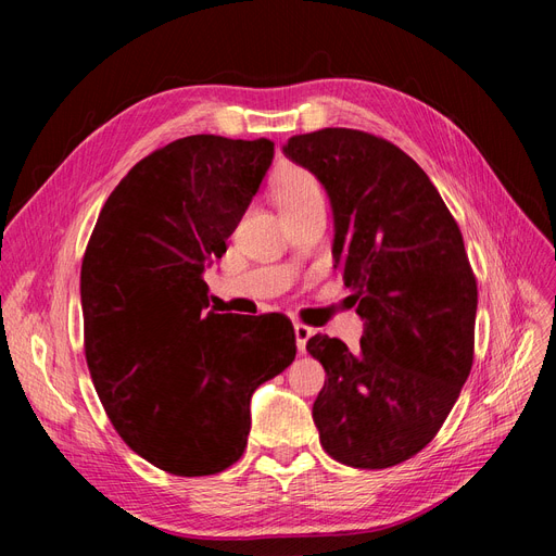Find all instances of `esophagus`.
I'll return each instance as SVG.
<instances>
[{"mask_svg":"<svg viewBox=\"0 0 556 556\" xmlns=\"http://www.w3.org/2000/svg\"><path fill=\"white\" fill-rule=\"evenodd\" d=\"M313 333H315V329L308 327V325H301V323L294 325V336H296L299 352H306V343H308V339H311Z\"/></svg>","mask_w":556,"mask_h":556,"instance_id":"34e87169","label":"esophagus"}]
</instances>
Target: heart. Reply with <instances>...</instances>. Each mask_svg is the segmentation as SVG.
Masks as SVG:
<instances>
[{
	"instance_id": "b5f03b06",
	"label": "heart",
	"mask_w": 556,
	"mask_h": 556,
	"mask_svg": "<svg viewBox=\"0 0 556 556\" xmlns=\"http://www.w3.org/2000/svg\"><path fill=\"white\" fill-rule=\"evenodd\" d=\"M276 201L282 213V211H292V208L313 204V201H325V197H323V188H319V182L313 174L304 169H288L282 172L276 180Z\"/></svg>"
}]
</instances>
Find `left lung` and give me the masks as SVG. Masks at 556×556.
<instances>
[{
  "label": "left lung",
  "instance_id": "left-lung-1",
  "mask_svg": "<svg viewBox=\"0 0 556 556\" xmlns=\"http://www.w3.org/2000/svg\"><path fill=\"white\" fill-rule=\"evenodd\" d=\"M282 153L327 190L333 266L364 319L357 352L319 333L306 343L327 374L319 443L345 466H396L439 433L473 366L478 285L462 231L419 164L374 134L327 127Z\"/></svg>",
  "mask_w": 556,
  "mask_h": 556
}]
</instances>
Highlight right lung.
<instances>
[{
    "mask_svg": "<svg viewBox=\"0 0 556 556\" xmlns=\"http://www.w3.org/2000/svg\"><path fill=\"white\" fill-rule=\"evenodd\" d=\"M271 160L268 139L213 134L155 150L117 182L83 257L94 390L121 439L166 473L239 462L252 392L296 355L288 317L206 313V266L227 252Z\"/></svg>",
    "mask_w": 556,
    "mask_h": 556,
    "instance_id": "obj_1",
    "label": "right lung"
}]
</instances>
